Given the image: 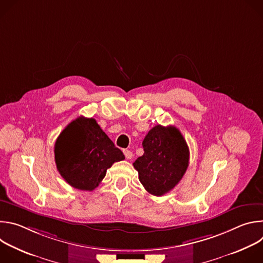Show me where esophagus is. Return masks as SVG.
I'll use <instances>...</instances> for the list:
<instances>
[{
	"instance_id": "1",
	"label": "esophagus",
	"mask_w": 263,
	"mask_h": 263,
	"mask_svg": "<svg viewBox=\"0 0 263 263\" xmlns=\"http://www.w3.org/2000/svg\"><path fill=\"white\" fill-rule=\"evenodd\" d=\"M124 154L127 159H132V157H133V153L131 151H129V149H124Z\"/></svg>"
}]
</instances>
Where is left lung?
Here are the masks:
<instances>
[{
    "label": "left lung",
    "instance_id": "1",
    "mask_svg": "<svg viewBox=\"0 0 263 263\" xmlns=\"http://www.w3.org/2000/svg\"><path fill=\"white\" fill-rule=\"evenodd\" d=\"M142 146L144 153L133 166L147 193L163 196L180 182L189 167V145L176 127L157 125L145 135Z\"/></svg>",
    "mask_w": 263,
    "mask_h": 263
}]
</instances>
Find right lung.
Masks as SVG:
<instances>
[{"label":"right lung","mask_w":263,"mask_h":263,"mask_svg":"<svg viewBox=\"0 0 263 263\" xmlns=\"http://www.w3.org/2000/svg\"><path fill=\"white\" fill-rule=\"evenodd\" d=\"M55 162L61 177L73 189L93 191L115 162L125 159L95 119L79 117L58 136Z\"/></svg>","instance_id":"obj_1"}]
</instances>
